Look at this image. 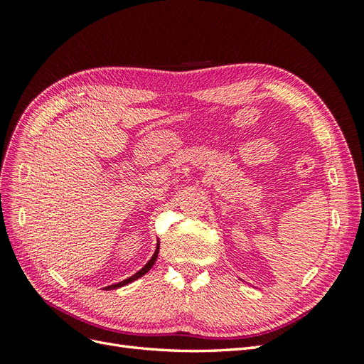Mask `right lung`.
<instances>
[{"mask_svg": "<svg viewBox=\"0 0 364 364\" xmlns=\"http://www.w3.org/2000/svg\"><path fill=\"white\" fill-rule=\"evenodd\" d=\"M158 253H159V241H158V245H156L155 253H153V257L149 259V262L146 264L144 267H142L141 270H138L135 274H132L130 278H127V279H124V281H121V282H117V284H112V285H107V287H105L103 290H115V289L123 287V285H127V284H130V282H134L135 279H138V278H141V277H144V274L153 267V264H155V261H156V258H158Z\"/></svg>", "mask_w": 364, "mask_h": 364, "instance_id": "obj_1", "label": "right lung"}]
</instances>
